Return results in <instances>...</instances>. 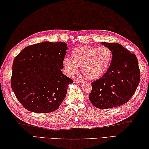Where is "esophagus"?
Instances as JSON below:
<instances>
[{
    "label": "esophagus",
    "mask_w": 149,
    "mask_h": 149,
    "mask_svg": "<svg viewBox=\"0 0 149 149\" xmlns=\"http://www.w3.org/2000/svg\"><path fill=\"white\" fill-rule=\"evenodd\" d=\"M74 83H82L84 82V80H83L82 79H76L74 80Z\"/></svg>",
    "instance_id": "esophagus-1"
}]
</instances>
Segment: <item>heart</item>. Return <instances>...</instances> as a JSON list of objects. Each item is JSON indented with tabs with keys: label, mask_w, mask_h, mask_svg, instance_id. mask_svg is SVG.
Segmentation results:
<instances>
[{
	"label": "heart",
	"mask_w": 149,
	"mask_h": 149,
	"mask_svg": "<svg viewBox=\"0 0 149 149\" xmlns=\"http://www.w3.org/2000/svg\"><path fill=\"white\" fill-rule=\"evenodd\" d=\"M71 59L65 57L63 66L70 74L78 72V67H81L84 76L89 79H97L102 77L110 65L112 52L106 46L93 48L88 46H79L73 49Z\"/></svg>",
	"instance_id": "1"
}]
</instances>
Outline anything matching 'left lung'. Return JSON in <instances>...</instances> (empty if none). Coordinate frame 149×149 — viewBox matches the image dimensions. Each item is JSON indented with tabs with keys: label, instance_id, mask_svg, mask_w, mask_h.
<instances>
[{
	"label": "left lung",
	"instance_id": "8db88e82",
	"mask_svg": "<svg viewBox=\"0 0 149 149\" xmlns=\"http://www.w3.org/2000/svg\"><path fill=\"white\" fill-rule=\"evenodd\" d=\"M112 52L110 66L103 77L92 83L89 99L100 109L115 107L127 103L140 82L136 56L116 42H102Z\"/></svg>",
	"mask_w": 149,
	"mask_h": 149
}]
</instances>
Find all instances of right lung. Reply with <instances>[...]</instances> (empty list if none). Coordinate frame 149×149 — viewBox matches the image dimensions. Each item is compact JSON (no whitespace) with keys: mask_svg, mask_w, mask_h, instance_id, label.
<instances>
[{"mask_svg":"<svg viewBox=\"0 0 149 149\" xmlns=\"http://www.w3.org/2000/svg\"><path fill=\"white\" fill-rule=\"evenodd\" d=\"M65 42H43L27 46L15 57L11 87L27 110L48 113L59 108L73 80L62 72Z\"/></svg>","mask_w":149,"mask_h":149,"instance_id":"add662e5","label":"right lung"}]
</instances>
